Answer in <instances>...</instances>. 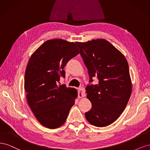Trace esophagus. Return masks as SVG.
<instances>
[{"instance_id": "esophagus-1", "label": "esophagus", "mask_w": 150, "mask_h": 150, "mask_svg": "<svg viewBox=\"0 0 150 150\" xmlns=\"http://www.w3.org/2000/svg\"><path fill=\"white\" fill-rule=\"evenodd\" d=\"M85 95V90L83 88H80L79 89V98H83Z\"/></svg>"}]
</instances>
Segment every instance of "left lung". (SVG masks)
<instances>
[{"label": "left lung", "instance_id": "8db88e82", "mask_svg": "<svg viewBox=\"0 0 150 150\" xmlns=\"http://www.w3.org/2000/svg\"><path fill=\"white\" fill-rule=\"evenodd\" d=\"M88 70L90 81L98 79V83L86 88L91 109L85 113L88 122L104 127L117 120L126 108L132 91L126 58L105 39L75 42Z\"/></svg>", "mask_w": 150, "mask_h": 150}]
</instances>
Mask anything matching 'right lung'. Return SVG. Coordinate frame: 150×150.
I'll use <instances>...</instances> for the list:
<instances>
[{"label": "right lung", "mask_w": 150, "mask_h": 150, "mask_svg": "<svg viewBox=\"0 0 150 150\" xmlns=\"http://www.w3.org/2000/svg\"><path fill=\"white\" fill-rule=\"evenodd\" d=\"M79 54L75 43L56 38L43 43L28 62L24 80L27 103L43 127H61L75 103L77 90L58 83L60 76L65 77L67 63Z\"/></svg>", "instance_id": "1"}]
</instances>
